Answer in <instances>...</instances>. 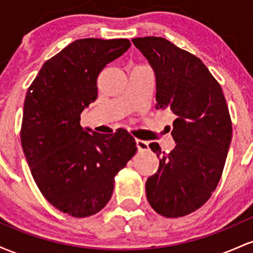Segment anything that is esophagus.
<instances>
[{
	"label": "esophagus",
	"mask_w": 253,
	"mask_h": 253,
	"mask_svg": "<svg viewBox=\"0 0 253 253\" xmlns=\"http://www.w3.org/2000/svg\"><path fill=\"white\" fill-rule=\"evenodd\" d=\"M136 147L139 151H149V143L145 140H140V139H136Z\"/></svg>",
	"instance_id": "esophagus-1"
}]
</instances>
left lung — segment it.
Instances as JSON below:
<instances>
[{
    "label": "left lung",
    "mask_w": 253,
    "mask_h": 253,
    "mask_svg": "<svg viewBox=\"0 0 253 253\" xmlns=\"http://www.w3.org/2000/svg\"><path fill=\"white\" fill-rule=\"evenodd\" d=\"M156 75V109L176 115V146L162 152L146 181L151 207L165 217L185 216L202 207L221 178L232 139V121L221 86L200 58L161 37L132 39Z\"/></svg>",
    "instance_id": "left-lung-1"
}]
</instances>
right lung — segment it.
Returning a JSON list of instances; mask_svg holds the SVG:
<instances>
[{
  "label": "right lung",
  "instance_id": "obj_1",
  "mask_svg": "<svg viewBox=\"0 0 253 253\" xmlns=\"http://www.w3.org/2000/svg\"><path fill=\"white\" fill-rule=\"evenodd\" d=\"M129 46L128 39L76 40L46 60L26 94L20 138L31 173L42 196L70 216L102 210L136 152L126 129L101 134L80 125L97 98L100 72Z\"/></svg>",
  "mask_w": 253,
  "mask_h": 253
}]
</instances>
